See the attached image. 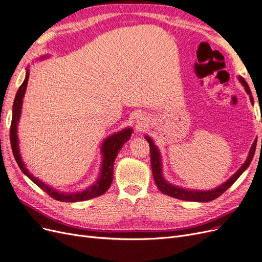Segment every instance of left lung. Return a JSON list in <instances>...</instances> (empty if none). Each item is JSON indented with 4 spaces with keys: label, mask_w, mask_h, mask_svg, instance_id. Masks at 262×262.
<instances>
[{
    "label": "left lung",
    "mask_w": 262,
    "mask_h": 262,
    "mask_svg": "<svg viewBox=\"0 0 262 262\" xmlns=\"http://www.w3.org/2000/svg\"><path fill=\"white\" fill-rule=\"evenodd\" d=\"M238 80L239 82L242 83V85L244 86L247 95L249 96V99H250V102L254 103V99H253V96H252V91H250L247 82L245 81V79L243 77L238 76ZM145 139L146 141H147L149 143V147H150V162H151V170H152V176H154V180H155V183L157 185V187H158V189L164 193V194H167L170 196H173V198H176V199H180V200H184V201H193V202H210V201H213L215 200L216 198H218L221 194H223L228 188L231 186L238 177L241 176V174H242L247 167L248 165L250 164V162H252L253 158H254V155H255V150H256V143H257V140L254 142L252 148H250L249 150V154H248V157L246 161L243 163V165L239 167V169L231 176L230 179L224 183L223 185L218 186L217 188H215V189H212V190H206V191H199V190H189V189H184V188H181V187H177V186H174L170 183H167L164 177L162 175V163H161V156H160V151L158 149V147L155 145V143L152 142V140L147 137V135H145Z\"/></svg>",
    "instance_id": "obj_1"
}]
</instances>
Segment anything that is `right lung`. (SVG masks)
I'll list each match as a JSON object with an SVG mask.
<instances>
[{
	"label": "right lung",
	"mask_w": 262,
	"mask_h": 262,
	"mask_svg": "<svg viewBox=\"0 0 262 262\" xmlns=\"http://www.w3.org/2000/svg\"><path fill=\"white\" fill-rule=\"evenodd\" d=\"M48 56L41 57L40 59H45ZM29 69H27V74L26 78L23 82V85L19 87L16 97L13 104V118H12V124H10V144H12V149L15 159L17 161V164L19 165L20 170L24 172L25 175H27L29 179L32 181L35 185H37L41 190H44L47 194H49L51 198H54L55 200L61 201V202H79V201H86L90 200L96 196H99L105 192L112 182H113V170H114V162L115 159L123 146V144L130 140L132 129L131 128H125L117 133L112 134L111 137L104 140L101 146V152H102V164H101V172L98 181L93 184L92 186L88 187L87 189L78 191V192H61L58 191L54 188L46 185L41 181H39L36 177H34L32 174L29 172V170L26 167L23 159L21 155L19 152V145H18V135H17V124L20 119V115H21V108H23V102L24 97L26 93L27 85H28V79H29Z\"/></svg>",
	"instance_id": "right-lung-1"
}]
</instances>
